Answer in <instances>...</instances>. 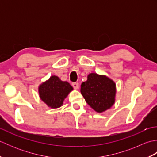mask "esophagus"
I'll return each instance as SVG.
<instances>
[{
  "mask_svg": "<svg viewBox=\"0 0 157 157\" xmlns=\"http://www.w3.org/2000/svg\"><path fill=\"white\" fill-rule=\"evenodd\" d=\"M72 86L74 89H78L79 84L78 82H73V83H72Z\"/></svg>",
  "mask_w": 157,
  "mask_h": 157,
  "instance_id": "1",
  "label": "esophagus"
}]
</instances>
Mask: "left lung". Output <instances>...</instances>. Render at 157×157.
Wrapping results in <instances>:
<instances>
[{
	"label": "left lung",
	"mask_w": 157,
	"mask_h": 157,
	"mask_svg": "<svg viewBox=\"0 0 157 157\" xmlns=\"http://www.w3.org/2000/svg\"><path fill=\"white\" fill-rule=\"evenodd\" d=\"M81 93L95 111L102 113L114 105L115 84L105 75L90 73L87 81L81 85Z\"/></svg>",
	"instance_id": "8db88e82"
}]
</instances>
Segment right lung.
<instances>
[{
  "label": "right lung",
  "mask_w": 157,
  "mask_h": 157,
  "mask_svg": "<svg viewBox=\"0 0 157 157\" xmlns=\"http://www.w3.org/2000/svg\"><path fill=\"white\" fill-rule=\"evenodd\" d=\"M73 90L67 82H63L57 76H51L48 80L39 86V95L41 100L53 109L61 106L64 99Z\"/></svg>",
  "instance_id": "right-lung-1"
}]
</instances>
